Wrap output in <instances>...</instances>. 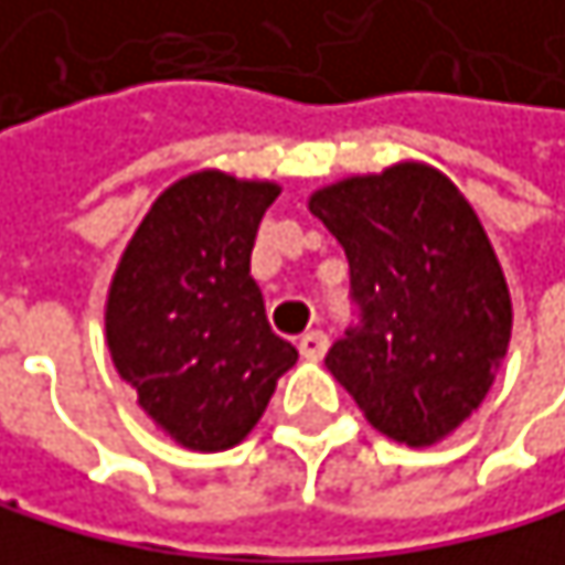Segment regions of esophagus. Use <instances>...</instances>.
<instances>
[{
	"mask_svg": "<svg viewBox=\"0 0 565 565\" xmlns=\"http://www.w3.org/2000/svg\"><path fill=\"white\" fill-rule=\"evenodd\" d=\"M327 347H330V340H327V333H320V330L299 337V353H302L306 360H323V356H327Z\"/></svg>",
	"mask_w": 565,
	"mask_h": 565,
	"instance_id": "esophagus-1",
	"label": "esophagus"
}]
</instances>
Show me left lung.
<instances>
[{"label":"left lung","instance_id":"obj_1","mask_svg":"<svg viewBox=\"0 0 565 565\" xmlns=\"http://www.w3.org/2000/svg\"><path fill=\"white\" fill-rule=\"evenodd\" d=\"M309 212L343 245L360 306L327 371L391 441L438 445L486 401L512 337L509 282L482 218L425 161L323 184Z\"/></svg>","mask_w":565,"mask_h":565}]
</instances>
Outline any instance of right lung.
Returning a JSON list of instances; mask_svg holds the SVG:
<instances>
[{
  "instance_id": "1",
  "label": "right lung",
  "mask_w": 565,
  "mask_h": 565,
  "mask_svg": "<svg viewBox=\"0 0 565 565\" xmlns=\"http://www.w3.org/2000/svg\"><path fill=\"white\" fill-rule=\"evenodd\" d=\"M276 181L205 168L168 184L114 269L104 323L120 381L188 451L235 448L259 425L296 347L269 330L248 273Z\"/></svg>"
}]
</instances>
